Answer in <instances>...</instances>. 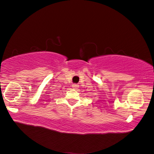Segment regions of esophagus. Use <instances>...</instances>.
I'll list each match as a JSON object with an SVG mask.
<instances>
[{"label": "esophagus", "mask_w": 154, "mask_h": 154, "mask_svg": "<svg viewBox=\"0 0 154 154\" xmlns=\"http://www.w3.org/2000/svg\"><path fill=\"white\" fill-rule=\"evenodd\" d=\"M78 87H79V85H77V84H72V88H74V89H77Z\"/></svg>", "instance_id": "obj_1"}]
</instances>
